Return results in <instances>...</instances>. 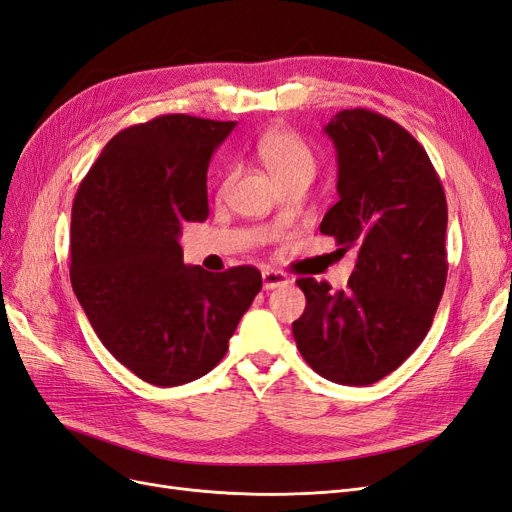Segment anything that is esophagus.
I'll return each mask as SVG.
<instances>
[{
    "instance_id": "34e87169",
    "label": "esophagus",
    "mask_w": 512,
    "mask_h": 512,
    "mask_svg": "<svg viewBox=\"0 0 512 512\" xmlns=\"http://www.w3.org/2000/svg\"><path fill=\"white\" fill-rule=\"evenodd\" d=\"M288 282H290L288 275L282 273V271H275V269H265V271H262V286H265V290L286 286Z\"/></svg>"
}]
</instances>
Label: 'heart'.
Listing matches in <instances>:
<instances>
[{"mask_svg":"<svg viewBox=\"0 0 512 512\" xmlns=\"http://www.w3.org/2000/svg\"><path fill=\"white\" fill-rule=\"evenodd\" d=\"M258 160L265 164L275 185L290 179H312L316 173V156L303 138L288 128H271L258 138Z\"/></svg>","mask_w":512,"mask_h":512,"instance_id":"obj_1","label":"heart"}]
</instances>
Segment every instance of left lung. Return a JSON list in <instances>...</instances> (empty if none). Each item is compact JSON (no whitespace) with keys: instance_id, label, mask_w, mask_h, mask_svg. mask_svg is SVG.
<instances>
[{"instance_id":"left-lung-1","label":"left lung","mask_w":512,"mask_h":512,"mask_svg":"<svg viewBox=\"0 0 512 512\" xmlns=\"http://www.w3.org/2000/svg\"><path fill=\"white\" fill-rule=\"evenodd\" d=\"M324 132L337 151L339 200L320 232L354 252L346 290L301 277L305 312L292 335L307 365L367 386L421 346L446 284V196L416 138L367 108L339 111Z\"/></svg>"}]
</instances>
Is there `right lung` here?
<instances>
[{
    "mask_svg": "<svg viewBox=\"0 0 512 512\" xmlns=\"http://www.w3.org/2000/svg\"><path fill=\"white\" fill-rule=\"evenodd\" d=\"M235 121L162 115L106 143L72 205L70 282L104 348L156 386L222 361L262 288L256 267L185 265V222L209 215L207 168Z\"/></svg>",
    "mask_w": 512,
    "mask_h": 512,
    "instance_id": "1",
    "label": "right lung"
}]
</instances>
